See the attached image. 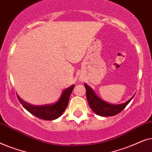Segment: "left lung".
<instances>
[{
	"label": "left lung",
	"instance_id": "obj_1",
	"mask_svg": "<svg viewBox=\"0 0 152 152\" xmlns=\"http://www.w3.org/2000/svg\"><path fill=\"white\" fill-rule=\"evenodd\" d=\"M84 86L86 91L87 100L91 109L97 115L100 116H113L117 115L126 107L134 96V95L132 98L124 103L116 105L111 104L99 98L88 85L84 84Z\"/></svg>",
	"mask_w": 152,
	"mask_h": 152
}]
</instances>
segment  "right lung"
<instances>
[{
    "label": "right lung",
    "mask_w": 152,
    "mask_h": 152,
    "mask_svg": "<svg viewBox=\"0 0 152 152\" xmlns=\"http://www.w3.org/2000/svg\"><path fill=\"white\" fill-rule=\"evenodd\" d=\"M75 85H72L63 91L59 100L57 102L51 104L45 105H32L20 98L17 95V97L23 107L27 111L40 119L44 120H53L60 117L67 107L70 95L73 90Z\"/></svg>",
    "instance_id": "right-lung-1"
}]
</instances>
